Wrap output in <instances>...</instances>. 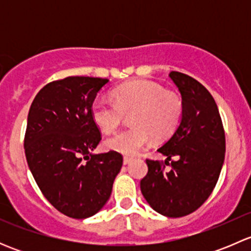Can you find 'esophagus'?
<instances>
[{
	"label": "esophagus",
	"instance_id": "1",
	"mask_svg": "<svg viewBox=\"0 0 251 251\" xmlns=\"http://www.w3.org/2000/svg\"><path fill=\"white\" fill-rule=\"evenodd\" d=\"M132 160H133V158H128V156H125V158H124V165H127V164H130Z\"/></svg>",
	"mask_w": 251,
	"mask_h": 251
}]
</instances>
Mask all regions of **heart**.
I'll list each match as a JSON object with an SVG mask.
<instances>
[{
    "instance_id": "heart-1",
    "label": "heart",
    "mask_w": 251,
    "mask_h": 251,
    "mask_svg": "<svg viewBox=\"0 0 251 251\" xmlns=\"http://www.w3.org/2000/svg\"><path fill=\"white\" fill-rule=\"evenodd\" d=\"M114 102L97 98L91 104V118L105 135L115 132L131 113L130 128L105 142V147L124 155H135L151 140L170 136L182 115V102L174 92L154 81L132 80L111 91Z\"/></svg>"
}]
</instances>
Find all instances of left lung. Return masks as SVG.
<instances>
[{
    "instance_id": "1",
    "label": "left lung",
    "mask_w": 251,
    "mask_h": 251,
    "mask_svg": "<svg viewBox=\"0 0 251 251\" xmlns=\"http://www.w3.org/2000/svg\"><path fill=\"white\" fill-rule=\"evenodd\" d=\"M171 80L182 97L178 127L159 153L171 161L164 171L158 160L147 159L148 174L141 181V192L153 210L168 217L192 214L204 204L219 179L226 151L221 116L209 91L196 78L171 72ZM166 164V161H165Z\"/></svg>"
}]
</instances>
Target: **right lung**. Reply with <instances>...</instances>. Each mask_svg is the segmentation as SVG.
I'll list each match as a JSON object with an SVG mask.
<instances>
[{
	"label": "right lung",
	"instance_id": "right-lung-1",
	"mask_svg": "<svg viewBox=\"0 0 251 251\" xmlns=\"http://www.w3.org/2000/svg\"><path fill=\"white\" fill-rule=\"evenodd\" d=\"M108 81L69 76L47 83L27 115L24 148L30 171L45 198L73 219H87L104 206L123 166L118 151L92 153L100 132L91 104Z\"/></svg>",
	"mask_w": 251,
	"mask_h": 251
}]
</instances>
